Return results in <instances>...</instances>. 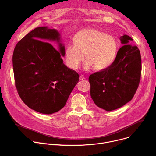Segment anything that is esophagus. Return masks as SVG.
Returning a JSON list of instances; mask_svg holds the SVG:
<instances>
[{"label": "esophagus", "mask_w": 156, "mask_h": 156, "mask_svg": "<svg viewBox=\"0 0 156 156\" xmlns=\"http://www.w3.org/2000/svg\"><path fill=\"white\" fill-rule=\"evenodd\" d=\"M79 79H80V80H84V79H85V77H84L83 76H80L79 77Z\"/></svg>", "instance_id": "34e87169"}]
</instances>
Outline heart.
<instances>
[{
    "label": "heart",
    "mask_w": 156,
    "mask_h": 156,
    "mask_svg": "<svg viewBox=\"0 0 156 156\" xmlns=\"http://www.w3.org/2000/svg\"><path fill=\"white\" fill-rule=\"evenodd\" d=\"M74 44L67 45L65 50L66 65L77 69L83 61V68L88 71L95 68L101 70L109 67L115 60L118 43L116 39L96 29L79 31L73 37Z\"/></svg>",
    "instance_id": "obj_1"
}]
</instances>
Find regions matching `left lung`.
<instances>
[{"mask_svg":"<svg viewBox=\"0 0 156 156\" xmlns=\"http://www.w3.org/2000/svg\"><path fill=\"white\" fill-rule=\"evenodd\" d=\"M120 40L123 45L119 50L113 63L88 78L93 101L107 111L117 109L129 102L135 94L141 78L139 49L129 44L133 39L127 35L120 36Z\"/></svg>","mask_w":156,"mask_h":156,"instance_id":"left-lung-1","label":"left lung"}]
</instances>
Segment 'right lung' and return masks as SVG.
<instances>
[{
    "instance_id": "add662e5",
    "label": "right lung",
    "mask_w": 156,
    "mask_h": 156,
    "mask_svg": "<svg viewBox=\"0 0 156 156\" xmlns=\"http://www.w3.org/2000/svg\"><path fill=\"white\" fill-rule=\"evenodd\" d=\"M44 41L57 42L58 51ZM65 50L59 33L47 26L36 27L16 44L12 58L15 85L29 108L51 114L65 106L79 76L63 63Z\"/></svg>"
}]
</instances>
